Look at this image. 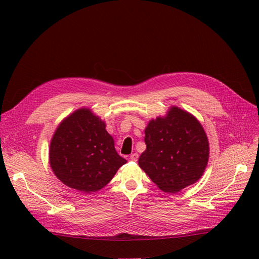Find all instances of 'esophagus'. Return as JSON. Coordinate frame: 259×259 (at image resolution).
<instances>
[{"label":"esophagus","instance_id":"1","mask_svg":"<svg viewBox=\"0 0 259 259\" xmlns=\"http://www.w3.org/2000/svg\"><path fill=\"white\" fill-rule=\"evenodd\" d=\"M130 160H131V161H134V162H136V161L138 160V153H133V154H131V156H130Z\"/></svg>","mask_w":259,"mask_h":259}]
</instances>
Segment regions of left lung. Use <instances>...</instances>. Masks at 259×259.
Masks as SVG:
<instances>
[{
  "label": "left lung",
  "instance_id": "8db88e82",
  "mask_svg": "<svg viewBox=\"0 0 259 259\" xmlns=\"http://www.w3.org/2000/svg\"><path fill=\"white\" fill-rule=\"evenodd\" d=\"M146 150L138 164L164 192L175 193L202 177L209 158V144L202 124L192 113L170 106L145 128Z\"/></svg>",
  "mask_w": 259,
  "mask_h": 259
}]
</instances>
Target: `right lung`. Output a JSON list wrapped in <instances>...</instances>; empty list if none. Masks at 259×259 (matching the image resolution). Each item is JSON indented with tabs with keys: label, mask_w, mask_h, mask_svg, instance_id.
Segmentation results:
<instances>
[{
	"label": "right lung",
	"mask_w": 259,
	"mask_h": 259,
	"mask_svg": "<svg viewBox=\"0 0 259 259\" xmlns=\"http://www.w3.org/2000/svg\"><path fill=\"white\" fill-rule=\"evenodd\" d=\"M49 162L62 184L92 193L110 183L127 161L117 154L106 122L83 107L58 124L51 139Z\"/></svg>",
	"instance_id": "add662e5"
}]
</instances>
